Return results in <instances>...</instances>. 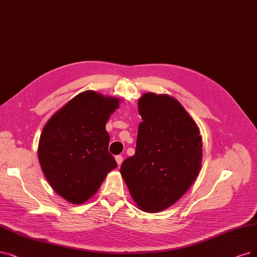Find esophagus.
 I'll return each mask as SVG.
<instances>
[{
	"instance_id": "obj_1",
	"label": "esophagus",
	"mask_w": 257,
	"mask_h": 257,
	"mask_svg": "<svg viewBox=\"0 0 257 257\" xmlns=\"http://www.w3.org/2000/svg\"><path fill=\"white\" fill-rule=\"evenodd\" d=\"M115 158H116V161H117V163H118V166H120V164H121L122 161H123V157H122L121 155H117Z\"/></svg>"
}]
</instances>
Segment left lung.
<instances>
[{
    "mask_svg": "<svg viewBox=\"0 0 257 257\" xmlns=\"http://www.w3.org/2000/svg\"><path fill=\"white\" fill-rule=\"evenodd\" d=\"M138 110L135 155L123 161L120 173L139 209L155 213L181 198L198 176L202 139L196 123L170 96L147 93Z\"/></svg>",
    "mask_w": 257,
    "mask_h": 257,
    "instance_id": "1",
    "label": "left lung"
}]
</instances>
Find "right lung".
<instances>
[{"label":"right lung","instance_id":"1","mask_svg":"<svg viewBox=\"0 0 257 257\" xmlns=\"http://www.w3.org/2000/svg\"><path fill=\"white\" fill-rule=\"evenodd\" d=\"M119 102L83 91L59 109L42 131L38 149L41 168L51 188L71 203L89 199L106 174L117 168L108 153L105 124Z\"/></svg>","mask_w":257,"mask_h":257}]
</instances>
